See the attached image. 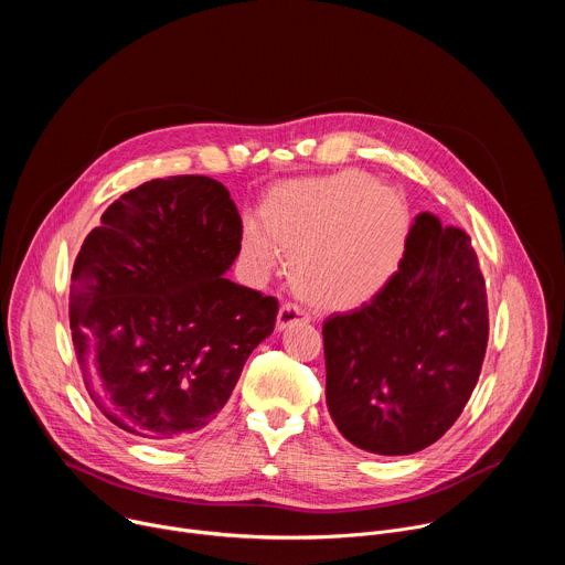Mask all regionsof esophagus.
Returning <instances> with one entry per match:
<instances>
[{
  "label": "esophagus",
  "instance_id": "34e87169",
  "mask_svg": "<svg viewBox=\"0 0 565 565\" xmlns=\"http://www.w3.org/2000/svg\"><path fill=\"white\" fill-rule=\"evenodd\" d=\"M303 321H308V317L303 315V310L297 308V306H292V303H286V306H281L279 312H277L275 329L281 333V331H286V329H290V327H295V324H303Z\"/></svg>",
  "mask_w": 565,
  "mask_h": 565
}]
</instances>
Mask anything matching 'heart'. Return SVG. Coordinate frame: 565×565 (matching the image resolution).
Instances as JSON below:
<instances>
[{"label":"heart","mask_w":565,"mask_h":565,"mask_svg":"<svg viewBox=\"0 0 565 565\" xmlns=\"http://www.w3.org/2000/svg\"><path fill=\"white\" fill-rule=\"evenodd\" d=\"M409 227L407 201L395 188L349 170L277 185L259 207L257 230L244 238V255L268 270L275 250L284 253L299 297L321 310H353L395 277Z\"/></svg>","instance_id":"obj_1"}]
</instances>
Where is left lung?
Returning <instances> with one entry per match:
<instances>
[{
	"label": "left lung",
	"instance_id": "1",
	"mask_svg": "<svg viewBox=\"0 0 565 565\" xmlns=\"http://www.w3.org/2000/svg\"><path fill=\"white\" fill-rule=\"evenodd\" d=\"M327 405L340 434L380 456L434 445L458 420L488 349V292L471 238L416 216L388 286L324 329Z\"/></svg>",
	"mask_w": 565,
	"mask_h": 565
}]
</instances>
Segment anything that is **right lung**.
Returning a JSON list of instances; mask_svg holds the SVG:
<instances>
[{
	"label": "right lung",
	"mask_w": 565,
	"mask_h": 565,
	"mask_svg": "<svg viewBox=\"0 0 565 565\" xmlns=\"http://www.w3.org/2000/svg\"><path fill=\"white\" fill-rule=\"evenodd\" d=\"M238 253L241 216L207 177L142 183L87 234L71 335L92 399L118 429L172 443L221 414L277 319V299L225 279Z\"/></svg>",
	"instance_id": "add662e5"
}]
</instances>
